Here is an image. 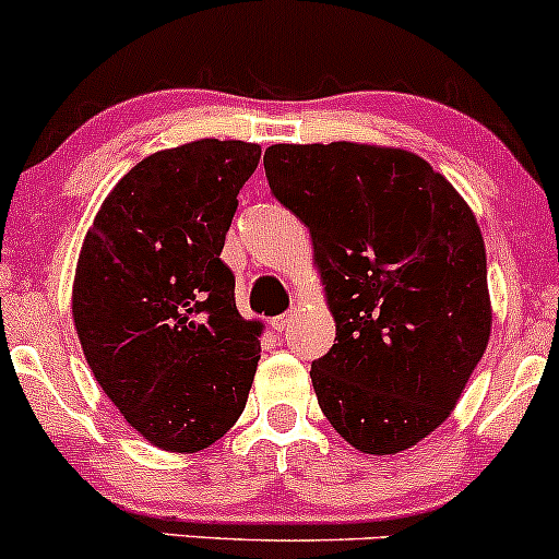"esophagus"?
I'll return each mask as SVG.
<instances>
[{
	"label": "esophagus",
	"instance_id": "obj_1",
	"mask_svg": "<svg viewBox=\"0 0 559 559\" xmlns=\"http://www.w3.org/2000/svg\"><path fill=\"white\" fill-rule=\"evenodd\" d=\"M293 317H296V313H293V311H285V313H280V317H274L272 322H269V324H272V330H274V332H285L287 328H290Z\"/></svg>",
	"mask_w": 559,
	"mask_h": 559
}]
</instances>
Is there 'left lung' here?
Listing matches in <instances>:
<instances>
[{
	"label": "left lung",
	"mask_w": 559,
	"mask_h": 559,
	"mask_svg": "<svg viewBox=\"0 0 559 559\" xmlns=\"http://www.w3.org/2000/svg\"><path fill=\"white\" fill-rule=\"evenodd\" d=\"M272 195L311 231L335 346L311 364L330 425L364 454L428 438L491 335L486 246L428 160L380 144H272Z\"/></svg>",
	"instance_id": "8db88e82"
}]
</instances>
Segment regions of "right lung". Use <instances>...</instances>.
I'll list each match as a JSON object with an SVG mask.
<instances>
[{
	"label": "right lung",
	"instance_id": "right-lung-1",
	"mask_svg": "<svg viewBox=\"0 0 559 559\" xmlns=\"http://www.w3.org/2000/svg\"><path fill=\"white\" fill-rule=\"evenodd\" d=\"M259 160V144L240 140L147 155L112 187L81 246L73 322L86 364L158 449H209L246 409L261 324L240 317L218 255Z\"/></svg>",
	"mask_w": 559,
	"mask_h": 559
}]
</instances>
